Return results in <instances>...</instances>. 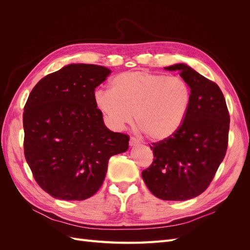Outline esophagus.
Returning <instances> with one entry per match:
<instances>
[{
  "label": "esophagus",
  "instance_id": "esophagus-1",
  "mask_svg": "<svg viewBox=\"0 0 250 250\" xmlns=\"http://www.w3.org/2000/svg\"><path fill=\"white\" fill-rule=\"evenodd\" d=\"M129 145L130 146H138V145H140V141L137 139V138H130V140H129Z\"/></svg>",
  "mask_w": 250,
  "mask_h": 250
}]
</instances>
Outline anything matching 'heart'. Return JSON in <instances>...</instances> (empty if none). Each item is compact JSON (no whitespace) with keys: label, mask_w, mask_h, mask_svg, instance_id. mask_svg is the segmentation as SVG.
Segmentation results:
<instances>
[{"label":"heart","mask_w":250,"mask_h":250,"mask_svg":"<svg viewBox=\"0 0 250 250\" xmlns=\"http://www.w3.org/2000/svg\"><path fill=\"white\" fill-rule=\"evenodd\" d=\"M192 94L180 77L147 71L120 73L109 82V90L97 89L96 107L115 129L132 123L151 141L174 137L183 127L191 106Z\"/></svg>","instance_id":"b5f03b06"}]
</instances>
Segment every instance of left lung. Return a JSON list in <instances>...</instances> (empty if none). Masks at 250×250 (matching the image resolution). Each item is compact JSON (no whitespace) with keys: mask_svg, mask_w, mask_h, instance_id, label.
Segmentation results:
<instances>
[{"mask_svg":"<svg viewBox=\"0 0 250 250\" xmlns=\"http://www.w3.org/2000/svg\"><path fill=\"white\" fill-rule=\"evenodd\" d=\"M165 70L178 71L188 83L191 106L174 137L150 146L153 163L142 172V177L157 198L184 201L206 191L222 163L229 144V113L215 82L185 63Z\"/></svg>","mask_w":250,"mask_h":250,"instance_id":"left-lung-1","label":"left lung"}]
</instances>
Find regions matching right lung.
<instances>
[{"label": "right lung", "mask_w": 250, "mask_h": 250, "mask_svg": "<svg viewBox=\"0 0 250 250\" xmlns=\"http://www.w3.org/2000/svg\"><path fill=\"white\" fill-rule=\"evenodd\" d=\"M107 67L73 63L41 79L22 115L24 152L36 183L52 197L84 200L102 186L110 156L129 137L110 131L94 102Z\"/></svg>", "instance_id": "add662e5"}]
</instances>
